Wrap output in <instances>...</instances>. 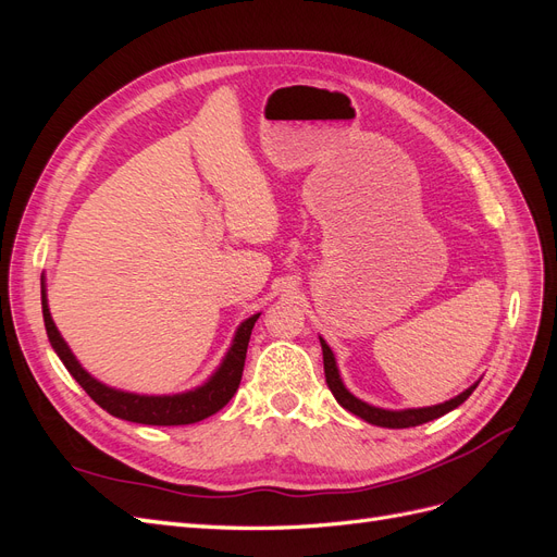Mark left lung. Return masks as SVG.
I'll list each match as a JSON object with an SVG mask.
<instances>
[{"mask_svg": "<svg viewBox=\"0 0 557 557\" xmlns=\"http://www.w3.org/2000/svg\"><path fill=\"white\" fill-rule=\"evenodd\" d=\"M320 346H323V364H325V381H327V387L332 391L334 399L342 404L344 409H348L350 413H356L358 418L367 420V423L372 425H381V428H393V430H399V428H416V425H423V423H430V420L440 418L448 411H453L455 407H460V404L476 391V385H469L465 393H460L458 397H453L450 401H444V404H436V407H428V409H407V411H385V409H376L372 407V404H364L362 399L352 397L342 379H339V369H336V362H334V352L330 350V346L320 339Z\"/></svg>", "mask_w": 557, "mask_h": 557, "instance_id": "8db88e82", "label": "left lung"}]
</instances>
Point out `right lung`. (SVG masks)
Returning a JSON list of instances; mask_svg holds the SVG:
<instances>
[{
  "instance_id": "1",
  "label": "right lung",
  "mask_w": 557,
  "mask_h": 557,
  "mask_svg": "<svg viewBox=\"0 0 557 557\" xmlns=\"http://www.w3.org/2000/svg\"><path fill=\"white\" fill-rule=\"evenodd\" d=\"M41 309H44V323H46L50 346L55 348L60 360L64 362L66 369H70V374L78 381L83 391H86L99 407L109 411L111 416L129 420V423H141V425H190V423H197V420L213 416L215 411H221L234 397V393H237V387L242 383L248 339H250L252 325H256V320L260 318V313H256L250 315L246 323H242L221 369H218L205 385L197 387V391L183 393V395L148 397V395L113 391V387H107L104 383L92 379L86 369L76 362L70 346H66L60 336L53 318H50L44 283H41Z\"/></svg>"
}]
</instances>
